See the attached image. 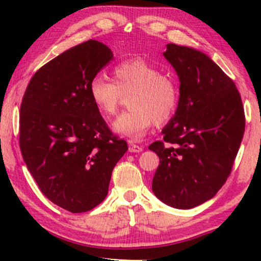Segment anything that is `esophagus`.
<instances>
[{
	"instance_id": "34e87169",
	"label": "esophagus",
	"mask_w": 261,
	"mask_h": 261,
	"mask_svg": "<svg viewBox=\"0 0 261 261\" xmlns=\"http://www.w3.org/2000/svg\"><path fill=\"white\" fill-rule=\"evenodd\" d=\"M143 151V147L139 146V145L135 144L134 141H129V152L131 153H139Z\"/></svg>"
}]
</instances>
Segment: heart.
<instances>
[{"label": "heart", "instance_id": "b5f03b06", "mask_svg": "<svg viewBox=\"0 0 261 261\" xmlns=\"http://www.w3.org/2000/svg\"><path fill=\"white\" fill-rule=\"evenodd\" d=\"M88 94L103 118L116 114L123 96H129V112L113 123L116 134L140 140L155 123L163 125L171 120L178 105L176 83L155 65L140 59L123 61L113 69V82L96 74L88 84Z\"/></svg>", "mask_w": 261, "mask_h": 261}]
</instances>
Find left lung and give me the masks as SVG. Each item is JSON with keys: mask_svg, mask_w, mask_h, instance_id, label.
Listing matches in <instances>:
<instances>
[{"mask_svg": "<svg viewBox=\"0 0 261 261\" xmlns=\"http://www.w3.org/2000/svg\"><path fill=\"white\" fill-rule=\"evenodd\" d=\"M163 55L179 77V101L163 140L148 146L160 158L152 189L165 204L188 210L210 200L226 183L245 114L235 83L204 53L169 43Z\"/></svg>", "mask_w": 261, "mask_h": 261, "instance_id": "left-lung-1", "label": "left lung"}]
</instances>
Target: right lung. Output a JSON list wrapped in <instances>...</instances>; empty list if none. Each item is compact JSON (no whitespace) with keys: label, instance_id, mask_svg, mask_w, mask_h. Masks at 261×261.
I'll use <instances>...</instances> for the list:
<instances>
[{"label":"right lung","instance_id":"1","mask_svg":"<svg viewBox=\"0 0 261 261\" xmlns=\"http://www.w3.org/2000/svg\"><path fill=\"white\" fill-rule=\"evenodd\" d=\"M112 59L96 40L70 48L34 73L21 101L19 147L28 169L48 199L71 213L103 201L127 151L88 94L91 79Z\"/></svg>","mask_w":261,"mask_h":261}]
</instances>
